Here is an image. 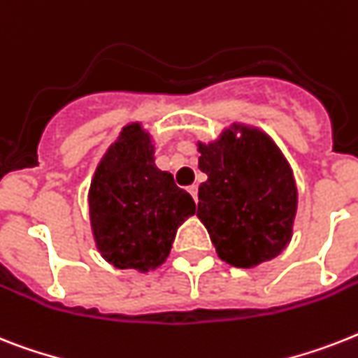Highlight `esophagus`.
<instances>
[{
    "label": "esophagus",
    "instance_id": "obj_1",
    "mask_svg": "<svg viewBox=\"0 0 358 358\" xmlns=\"http://www.w3.org/2000/svg\"><path fill=\"white\" fill-rule=\"evenodd\" d=\"M187 191L189 193H191V196H193L194 199V202H196V200H199V185H189L187 187Z\"/></svg>",
    "mask_w": 358,
    "mask_h": 358
}]
</instances>
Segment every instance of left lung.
I'll return each mask as SVG.
<instances>
[{
  "label": "left lung",
  "mask_w": 358,
  "mask_h": 358,
  "mask_svg": "<svg viewBox=\"0 0 358 358\" xmlns=\"http://www.w3.org/2000/svg\"><path fill=\"white\" fill-rule=\"evenodd\" d=\"M196 217L222 261L254 268L280 255L292 239L298 187L292 167L259 127L231 123L213 141H196Z\"/></svg>",
  "instance_id": "left-lung-1"
}]
</instances>
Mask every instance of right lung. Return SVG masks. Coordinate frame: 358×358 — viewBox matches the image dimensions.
<instances>
[{
	"label": "right lung",
	"instance_id": "obj_1",
	"mask_svg": "<svg viewBox=\"0 0 358 358\" xmlns=\"http://www.w3.org/2000/svg\"><path fill=\"white\" fill-rule=\"evenodd\" d=\"M156 141L141 121L124 124L99 159L88 191L90 226L97 250L115 268L156 270L176 229L194 215L191 194L154 164Z\"/></svg>",
	"mask_w": 358,
	"mask_h": 358
}]
</instances>
